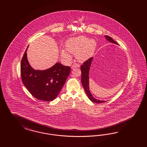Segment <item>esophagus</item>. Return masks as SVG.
Instances as JSON below:
<instances>
[{
    "label": "esophagus",
    "instance_id": "obj_1",
    "mask_svg": "<svg viewBox=\"0 0 147 147\" xmlns=\"http://www.w3.org/2000/svg\"><path fill=\"white\" fill-rule=\"evenodd\" d=\"M75 67H80V65H79L78 63H74V64H73V65L71 66V68H74Z\"/></svg>",
    "mask_w": 147,
    "mask_h": 147
}]
</instances>
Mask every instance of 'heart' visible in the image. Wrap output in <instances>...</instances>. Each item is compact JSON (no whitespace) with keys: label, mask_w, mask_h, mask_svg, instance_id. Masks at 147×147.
Returning <instances> with one entry per match:
<instances>
[{"label":"heart","mask_w":147,"mask_h":147,"mask_svg":"<svg viewBox=\"0 0 147 147\" xmlns=\"http://www.w3.org/2000/svg\"><path fill=\"white\" fill-rule=\"evenodd\" d=\"M65 47L71 53L77 54V58L80 61H85L91 57L96 48V43L93 40H89L85 36H81L68 40ZM62 57L69 59L66 52L61 53Z\"/></svg>","instance_id":"1"}]
</instances>
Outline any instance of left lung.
Wrapping results in <instances>:
<instances>
[{
    "instance_id": "left-lung-1",
    "label": "left lung",
    "mask_w": 147,
    "mask_h": 147,
    "mask_svg": "<svg viewBox=\"0 0 147 147\" xmlns=\"http://www.w3.org/2000/svg\"><path fill=\"white\" fill-rule=\"evenodd\" d=\"M105 38L108 41L111 42L112 43H114L118 44L117 42H116L114 40L111 38V36H105ZM93 57L89 58L88 60L85 61L83 63V65L81 66V83L84 88L85 92L87 94V96L89 99L93 102L100 103L105 102V101L98 100L94 98L93 95L90 93L89 88V71L90 69V67L91 65V63L93 60Z\"/></svg>"
}]
</instances>
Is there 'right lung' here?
<instances>
[{
    "mask_svg": "<svg viewBox=\"0 0 147 147\" xmlns=\"http://www.w3.org/2000/svg\"><path fill=\"white\" fill-rule=\"evenodd\" d=\"M28 48V47H27ZM27 48L20 64L22 83L36 98L52 101L57 97L71 72V67L57 62L44 71H37L30 65L27 58Z\"/></svg>",
    "mask_w": 147,
    "mask_h": 147,
    "instance_id": "right-lung-1",
    "label": "right lung"
}]
</instances>
